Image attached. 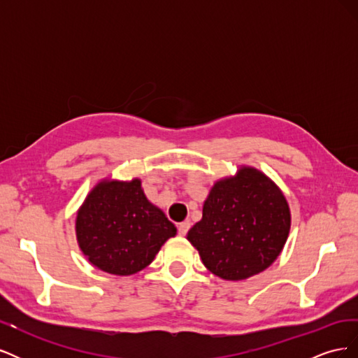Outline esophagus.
Here are the masks:
<instances>
[{"label": "esophagus", "instance_id": "1", "mask_svg": "<svg viewBox=\"0 0 358 358\" xmlns=\"http://www.w3.org/2000/svg\"><path fill=\"white\" fill-rule=\"evenodd\" d=\"M189 227H191V222H189V221H183V222H180V224L178 225V231H179V234H180V236H185V234L188 233V230H189Z\"/></svg>", "mask_w": 358, "mask_h": 358}]
</instances>
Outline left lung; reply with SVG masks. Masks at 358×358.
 <instances>
[{
	"label": "left lung",
	"mask_w": 358,
	"mask_h": 358,
	"mask_svg": "<svg viewBox=\"0 0 358 358\" xmlns=\"http://www.w3.org/2000/svg\"><path fill=\"white\" fill-rule=\"evenodd\" d=\"M291 227L289 206L276 183L254 167L216 180L203 218L187 239L206 268L225 280L262 273L282 252Z\"/></svg>",
	"instance_id": "obj_1"
}]
</instances>
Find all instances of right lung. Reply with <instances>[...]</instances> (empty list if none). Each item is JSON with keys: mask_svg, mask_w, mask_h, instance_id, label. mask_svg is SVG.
I'll list each match as a JSON object with an SVG mask.
<instances>
[{"mask_svg": "<svg viewBox=\"0 0 358 358\" xmlns=\"http://www.w3.org/2000/svg\"><path fill=\"white\" fill-rule=\"evenodd\" d=\"M176 227L150 203L142 180L103 179L91 189L76 216V237L96 268L129 276L154 262Z\"/></svg>", "mask_w": 358, "mask_h": 358, "instance_id": "right-lung-1", "label": "right lung"}]
</instances>
